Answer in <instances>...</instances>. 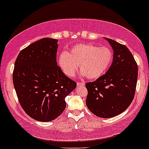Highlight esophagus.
Returning <instances> with one entry per match:
<instances>
[{"instance_id": "34e87169", "label": "esophagus", "mask_w": 149, "mask_h": 149, "mask_svg": "<svg viewBox=\"0 0 149 149\" xmlns=\"http://www.w3.org/2000/svg\"><path fill=\"white\" fill-rule=\"evenodd\" d=\"M77 86L78 87H80V86H84L85 85V84H84V82H81V81H78L77 82Z\"/></svg>"}]
</instances>
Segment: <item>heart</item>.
<instances>
[{
  "instance_id": "heart-1",
  "label": "heart",
  "mask_w": 149,
  "mask_h": 149,
  "mask_svg": "<svg viewBox=\"0 0 149 149\" xmlns=\"http://www.w3.org/2000/svg\"><path fill=\"white\" fill-rule=\"evenodd\" d=\"M113 60V52L107 47L92 44H79L68 52L59 56L60 66L69 77H73L79 65L81 74L91 79H97L107 72Z\"/></svg>"
}]
</instances>
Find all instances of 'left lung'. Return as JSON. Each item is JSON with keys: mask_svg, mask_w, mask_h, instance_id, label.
Returning a JSON list of instances; mask_svg holds the SVG:
<instances>
[{"mask_svg": "<svg viewBox=\"0 0 149 149\" xmlns=\"http://www.w3.org/2000/svg\"><path fill=\"white\" fill-rule=\"evenodd\" d=\"M113 49V59L106 74L87 82L86 104L101 118H111L125 111L134 100L138 65L126 46L106 38Z\"/></svg>", "mask_w": 149, "mask_h": 149, "instance_id": "1", "label": "left lung"}]
</instances>
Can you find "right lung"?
<instances>
[{"label":"right lung","instance_id":"1","mask_svg":"<svg viewBox=\"0 0 149 149\" xmlns=\"http://www.w3.org/2000/svg\"><path fill=\"white\" fill-rule=\"evenodd\" d=\"M57 42L39 40L22 49L15 62L13 81L19 103L37 121L58 117L66 107L65 97L77 86L57 65Z\"/></svg>","mask_w":149,"mask_h":149}]
</instances>
